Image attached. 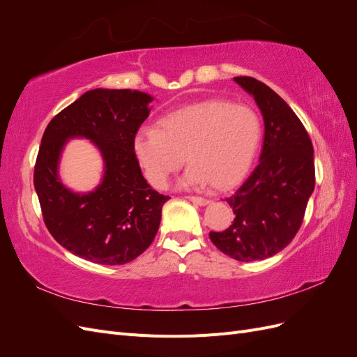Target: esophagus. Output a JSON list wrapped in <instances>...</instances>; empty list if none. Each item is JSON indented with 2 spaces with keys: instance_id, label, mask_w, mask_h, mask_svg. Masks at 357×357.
Segmentation results:
<instances>
[{
  "instance_id": "obj_1",
  "label": "esophagus",
  "mask_w": 357,
  "mask_h": 357,
  "mask_svg": "<svg viewBox=\"0 0 357 357\" xmlns=\"http://www.w3.org/2000/svg\"><path fill=\"white\" fill-rule=\"evenodd\" d=\"M186 199H189L190 202L197 204V205H201V207H204V205H208V204H210L208 199L201 198V197H186Z\"/></svg>"
}]
</instances>
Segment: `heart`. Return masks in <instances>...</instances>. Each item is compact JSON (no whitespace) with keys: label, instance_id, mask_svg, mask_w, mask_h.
Wrapping results in <instances>:
<instances>
[{"label":"heart","instance_id":"b5f03b06","mask_svg":"<svg viewBox=\"0 0 357 357\" xmlns=\"http://www.w3.org/2000/svg\"><path fill=\"white\" fill-rule=\"evenodd\" d=\"M262 126L252 107L225 100H202L162 116L158 129L139 128L132 149L147 181L165 189L171 174L189 169L180 188L235 186L250 169L261 143Z\"/></svg>","mask_w":357,"mask_h":357}]
</instances>
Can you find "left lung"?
<instances>
[{
	"label": "left lung",
	"mask_w": 357,
	"mask_h": 357,
	"mask_svg": "<svg viewBox=\"0 0 357 357\" xmlns=\"http://www.w3.org/2000/svg\"><path fill=\"white\" fill-rule=\"evenodd\" d=\"M253 96L264 116L265 137L259 164L226 202L234 222L210 232L220 252L240 262L262 261L294 240L314 190V150L298 116L269 86L253 77H234Z\"/></svg>",
	"instance_id": "8db88e82"
}]
</instances>
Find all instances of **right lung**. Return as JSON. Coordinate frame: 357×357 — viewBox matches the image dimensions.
<instances>
[{"label": "right lung", "instance_id": "add662e5", "mask_svg": "<svg viewBox=\"0 0 357 357\" xmlns=\"http://www.w3.org/2000/svg\"><path fill=\"white\" fill-rule=\"evenodd\" d=\"M152 101L139 91L92 89L53 117L43 134L34 168L43 219L53 238L86 261L131 262L159 229L169 197L146 181L132 149ZM73 137L89 139L102 153L105 172L93 191L75 192L59 177L61 152Z\"/></svg>", "mask_w": 357, "mask_h": 357}]
</instances>
